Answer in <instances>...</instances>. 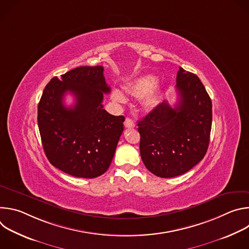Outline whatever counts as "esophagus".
I'll return each mask as SVG.
<instances>
[{"mask_svg": "<svg viewBox=\"0 0 249 249\" xmlns=\"http://www.w3.org/2000/svg\"><path fill=\"white\" fill-rule=\"evenodd\" d=\"M124 125L126 128H134L135 127V123L132 119L130 118H126L125 119V122H124Z\"/></svg>", "mask_w": 249, "mask_h": 249, "instance_id": "obj_1", "label": "esophagus"}]
</instances>
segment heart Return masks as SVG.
Masks as SVG:
<instances>
[{
    "mask_svg": "<svg viewBox=\"0 0 249 249\" xmlns=\"http://www.w3.org/2000/svg\"><path fill=\"white\" fill-rule=\"evenodd\" d=\"M157 83L158 79L155 76L144 75L138 77L133 82H131L126 89L129 93L135 96H143L142 105H143V107L146 110H154L158 107L162 97L160 89L158 87L154 88ZM112 98L119 103H123L127 99L125 94L119 89L112 91Z\"/></svg>",
    "mask_w": 249,
    "mask_h": 249,
    "instance_id": "b5f03b06",
    "label": "heart"
}]
</instances>
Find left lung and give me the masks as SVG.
<instances>
[{
	"instance_id": "obj_1",
	"label": "left lung",
	"mask_w": 249,
	"mask_h": 249,
	"mask_svg": "<svg viewBox=\"0 0 249 249\" xmlns=\"http://www.w3.org/2000/svg\"><path fill=\"white\" fill-rule=\"evenodd\" d=\"M175 107L163 100L138 122L144 164L162 178L181 175L205 157L212 128V101L200 79L181 67Z\"/></svg>"
}]
</instances>
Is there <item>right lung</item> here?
Masks as SVG:
<instances>
[{"label":"right lung","instance_id":"right-lung-1","mask_svg":"<svg viewBox=\"0 0 249 249\" xmlns=\"http://www.w3.org/2000/svg\"><path fill=\"white\" fill-rule=\"evenodd\" d=\"M67 92L75 97L70 108L62 101ZM109 92L102 66L79 67L47 84L37 122L52 165L81 178H94L108 169L125 120L103 109V94Z\"/></svg>","mask_w":249,"mask_h":249}]
</instances>
